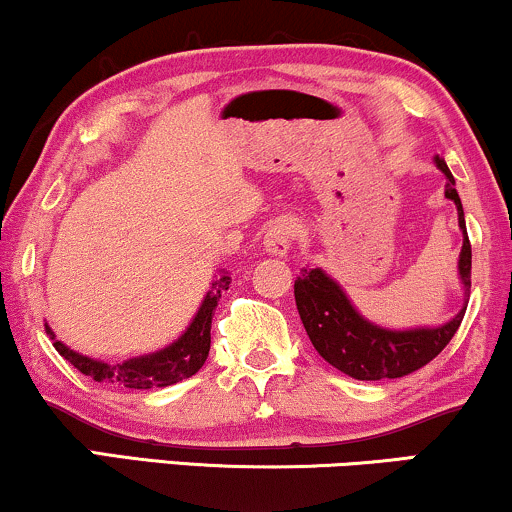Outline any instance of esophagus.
Listing matches in <instances>:
<instances>
[{
	"mask_svg": "<svg viewBox=\"0 0 512 512\" xmlns=\"http://www.w3.org/2000/svg\"><path fill=\"white\" fill-rule=\"evenodd\" d=\"M295 221L291 219H276L272 226H269L267 236H264V248H267L269 255H288V250L293 248L295 240Z\"/></svg>",
	"mask_w": 512,
	"mask_h": 512,
	"instance_id": "esophagus-1",
	"label": "esophagus"
}]
</instances>
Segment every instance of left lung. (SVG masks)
<instances>
[{"mask_svg":"<svg viewBox=\"0 0 512 512\" xmlns=\"http://www.w3.org/2000/svg\"><path fill=\"white\" fill-rule=\"evenodd\" d=\"M436 166L448 178L446 197L458 207V221L465 236L458 269L467 291L472 276V245L465 231L463 202H460L453 174L448 171L446 162L436 157ZM293 293L300 319H303L307 336L317 353L331 367L360 381L400 379L429 365L451 343L467 310L465 305L463 312H458L451 322L439 329L389 331L379 329L357 315L341 286L329 279L322 269H300V276H295Z\"/></svg>","mask_w":512,"mask_h":512,"instance_id":"left-lung-1","label":"left lung"}]
</instances>
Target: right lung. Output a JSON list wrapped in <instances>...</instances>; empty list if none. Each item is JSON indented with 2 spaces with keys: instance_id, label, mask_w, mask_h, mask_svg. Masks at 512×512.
I'll return each instance as SVG.
<instances>
[{
  "instance_id": "right-lung-1",
  "label": "right lung",
  "mask_w": 512,
  "mask_h": 512,
  "mask_svg": "<svg viewBox=\"0 0 512 512\" xmlns=\"http://www.w3.org/2000/svg\"><path fill=\"white\" fill-rule=\"evenodd\" d=\"M231 276L224 274L221 279L212 283V291L207 293L205 303L193 319V324L188 326V331L178 338L176 343H171L169 348L159 350V353L133 357V360L116 362V365H107V362L90 360V357L73 353L57 341L52 334V329L45 324V331L52 338L57 353L69 360L78 372H83L85 377L100 381V384H112L121 386V389H159V386H171L178 381L193 377V374L205 365L209 355V343H212V317L217 310V303L221 293L229 291Z\"/></svg>"
}]
</instances>
